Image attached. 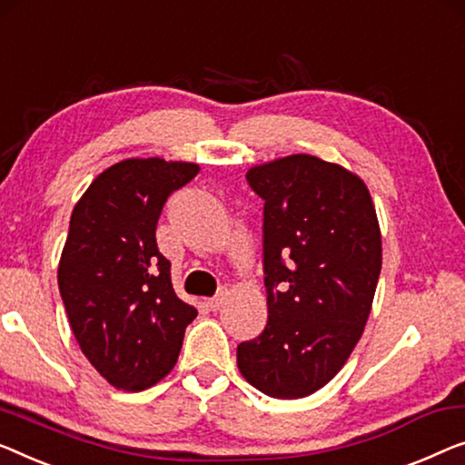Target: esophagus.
<instances>
[{"label": "esophagus", "mask_w": 465, "mask_h": 465, "mask_svg": "<svg viewBox=\"0 0 465 465\" xmlns=\"http://www.w3.org/2000/svg\"><path fill=\"white\" fill-rule=\"evenodd\" d=\"M226 295H228V292H226V287H220L218 289V293L213 295V298H210L207 300V306L212 308V311H218V308L224 304V300H226Z\"/></svg>", "instance_id": "34e87169"}]
</instances>
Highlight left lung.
<instances>
[{"label":"left lung","instance_id":"obj_1","mask_svg":"<svg viewBox=\"0 0 465 465\" xmlns=\"http://www.w3.org/2000/svg\"><path fill=\"white\" fill-rule=\"evenodd\" d=\"M264 201L268 322L237 346L243 378L272 399H302L344 367L371 312L381 234L365 183L312 154L252 167Z\"/></svg>","mask_w":465,"mask_h":465}]
</instances>
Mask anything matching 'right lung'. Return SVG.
I'll return each mask as SVG.
<instances>
[{"mask_svg":"<svg viewBox=\"0 0 465 465\" xmlns=\"http://www.w3.org/2000/svg\"><path fill=\"white\" fill-rule=\"evenodd\" d=\"M199 165L125 159L94 180L73 210L58 289L87 361L115 388L144 390L176 365L197 311L173 292L154 231L167 197Z\"/></svg>","mask_w":465,"mask_h":465,"instance_id":"obj_1","label":"right lung"}]
</instances>
